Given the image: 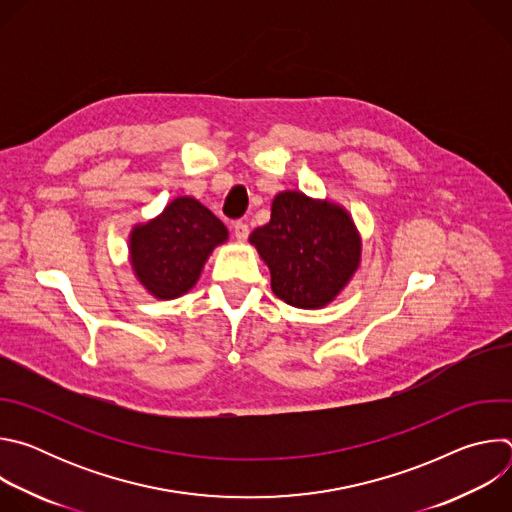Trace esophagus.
Returning a JSON list of instances; mask_svg holds the SVG:
<instances>
[{
    "instance_id": "obj_1",
    "label": "esophagus",
    "mask_w": 512,
    "mask_h": 512,
    "mask_svg": "<svg viewBox=\"0 0 512 512\" xmlns=\"http://www.w3.org/2000/svg\"><path fill=\"white\" fill-rule=\"evenodd\" d=\"M233 233H235L237 241H247V237H249V225L243 223V221H237V223L233 225Z\"/></svg>"
}]
</instances>
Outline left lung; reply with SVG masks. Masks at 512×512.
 Segmentation results:
<instances>
[{"label": "left lung", "instance_id": "obj_1", "mask_svg": "<svg viewBox=\"0 0 512 512\" xmlns=\"http://www.w3.org/2000/svg\"><path fill=\"white\" fill-rule=\"evenodd\" d=\"M249 241L271 271L273 294L304 310L330 304L360 263V237L350 214L296 190L273 198L271 221Z\"/></svg>", "mask_w": 512, "mask_h": 512}]
</instances>
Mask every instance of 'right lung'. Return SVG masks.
Returning <instances> with one entry per match:
<instances>
[{
    "label": "right lung",
    "mask_w": 512,
    "mask_h": 512,
    "mask_svg": "<svg viewBox=\"0 0 512 512\" xmlns=\"http://www.w3.org/2000/svg\"><path fill=\"white\" fill-rule=\"evenodd\" d=\"M227 227L196 198L178 196L154 221L137 225L129 237V261L141 285L158 300L184 296Z\"/></svg>",
    "instance_id": "obj_1"
}]
</instances>
